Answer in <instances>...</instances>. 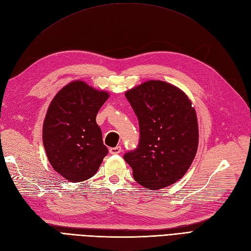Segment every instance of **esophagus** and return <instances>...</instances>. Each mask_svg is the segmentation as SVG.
<instances>
[{"mask_svg": "<svg viewBox=\"0 0 251 251\" xmlns=\"http://www.w3.org/2000/svg\"><path fill=\"white\" fill-rule=\"evenodd\" d=\"M110 154L112 155H115V154H119L121 151V147H115V148H110L109 150Z\"/></svg>", "mask_w": 251, "mask_h": 251, "instance_id": "34e87169", "label": "esophagus"}]
</instances>
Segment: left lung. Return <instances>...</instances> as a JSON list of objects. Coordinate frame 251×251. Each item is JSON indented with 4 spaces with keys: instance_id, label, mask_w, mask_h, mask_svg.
I'll return each mask as SVG.
<instances>
[{
    "instance_id": "8db88e82",
    "label": "left lung",
    "mask_w": 251,
    "mask_h": 251,
    "mask_svg": "<svg viewBox=\"0 0 251 251\" xmlns=\"http://www.w3.org/2000/svg\"><path fill=\"white\" fill-rule=\"evenodd\" d=\"M138 118V147L124 159L140 185L160 189L184 176L198 150L196 111L184 92L171 83L149 80L126 92Z\"/></svg>"
}]
</instances>
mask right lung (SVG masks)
Masks as SVG:
<instances>
[{
	"label": "right lung",
	"instance_id": "right-lung-1",
	"mask_svg": "<svg viewBox=\"0 0 251 251\" xmlns=\"http://www.w3.org/2000/svg\"><path fill=\"white\" fill-rule=\"evenodd\" d=\"M109 98L81 80L53 98L43 126V143L52 168L72 182L93 177L108 154L96 115Z\"/></svg>",
	"mask_w": 251,
	"mask_h": 251
}]
</instances>
